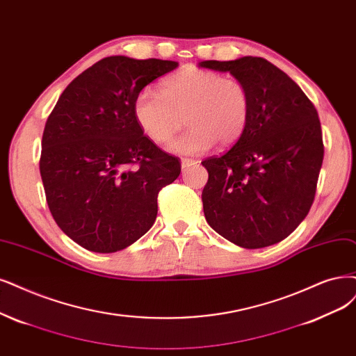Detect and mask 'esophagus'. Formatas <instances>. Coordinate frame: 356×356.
Instances as JSON below:
<instances>
[{"label":"esophagus","mask_w":356,"mask_h":356,"mask_svg":"<svg viewBox=\"0 0 356 356\" xmlns=\"http://www.w3.org/2000/svg\"><path fill=\"white\" fill-rule=\"evenodd\" d=\"M196 163H198V161L192 160V158H181V167L183 168H188V167H191V165H193Z\"/></svg>","instance_id":"obj_1"}]
</instances>
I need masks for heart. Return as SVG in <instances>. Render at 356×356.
Here are the masks:
<instances>
[{
    "label": "heart",
    "mask_w": 356,
    "mask_h": 356,
    "mask_svg": "<svg viewBox=\"0 0 356 356\" xmlns=\"http://www.w3.org/2000/svg\"><path fill=\"white\" fill-rule=\"evenodd\" d=\"M251 108V94L243 82L193 65L167 76L161 90L140 89L131 104L139 129L160 145L173 139L186 114L191 129L170 147L183 155L204 154L216 142L222 147L238 142Z\"/></svg>",
    "instance_id": "1"
}]
</instances>
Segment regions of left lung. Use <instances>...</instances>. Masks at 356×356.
<instances>
[{
	"mask_svg": "<svg viewBox=\"0 0 356 356\" xmlns=\"http://www.w3.org/2000/svg\"><path fill=\"white\" fill-rule=\"evenodd\" d=\"M251 94L248 127L233 147L202 165L204 214L222 238L258 249L286 239L307 217L317 191L324 145L318 113L291 77L261 57L208 60Z\"/></svg>",
	"mask_w": 356,
	"mask_h": 356,
	"instance_id": "8db88e82",
	"label": "left lung"
}]
</instances>
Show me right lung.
<instances>
[{
	"mask_svg": "<svg viewBox=\"0 0 356 356\" xmlns=\"http://www.w3.org/2000/svg\"><path fill=\"white\" fill-rule=\"evenodd\" d=\"M179 65L168 60L102 58L63 90L48 115L39 170L58 227L92 252L130 246L156 218L158 192L180 160L143 135L131 104Z\"/></svg>",
	"mask_w": 356,
	"mask_h": 356,
	"instance_id": "1",
	"label": "right lung"
}]
</instances>
